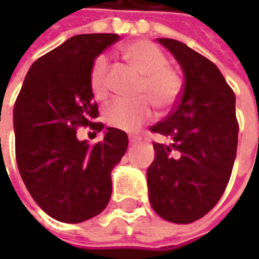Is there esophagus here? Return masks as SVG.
Returning a JSON list of instances; mask_svg holds the SVG:
<instances>
[{
    "mask_svg": "<svg viewBox=\"0 0 259 259\" xmlns=\"http://www.w3.org/2000/svg\"><path fill=\"white\" fill-rule=\"evenodd\" d=\"M128 138H130V144H133V145L137 144V143H140V140H141L138 135H130Z\"/></svg>",
    "mask_w": 259,
    "mask_h": 259,
    "instance_id": "1",
    "label": "esophagus"
}]
</instances>
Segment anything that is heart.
Here are the masks:
<instances>
[{"label": "heart", "instance_id": "heart-1", "mask_svg": "<svg viewBox=\"0 0 259 259\" xmlns=\"http://www.w3.org/2000/svg\"><path fill=\"white\" fill-rule=\"evenodd\" d=\"M121 53L130 65L141 73L138 95L147 96L160 109L171 108L183 89V79L177 70L168 66L165 53L148 40H135L121 49ZM109 63L105 56H98L89 73V86L96 99L108 95ZM147 98L134 101L118 99L104 109V121L109 126L135 131L153 118V105Z\"/></svg>", "mask_w": 259, "mask_h": 259}]
</instances>
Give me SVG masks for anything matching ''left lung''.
<instances>
[{"label": "left lung", "mask_w": 259, "mask_h": 259, "mask_svg": "<svg viewBox=\"0 0 259 259\" xmlns=\"http://www.w3.org/2000/svg\"><path fill=\"white\" fill-rule=\"evenodd\" d=\"M158 41L182 66L184 88L171 112L151 126L173 143L153 144L148 196L163 219L192 224L213 209L231 179L239 131L235 94L209 59L173 38Z\"/></svg>", "instance_id": "1"}]
</instances>
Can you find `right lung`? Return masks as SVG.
Masks as SVG:
<instances>
[{
	"mask_svg": "<svg viewBox=\"0 0 259 259\" xmlns=\"http://www.w3.org/2000/svg\"><path fill=\"white\" fill-rule=\"evenodd\" d=\"M119 40L98 33L70 37L31 65L14 105L15 160L27 190L46 213L66 224L99 214L112 193L111 171L128 137L106 128L104 140L79 141L76 130H104L89 86L94 60Z\"/></svg>",
	"mask_w": 259,
	"mask_h": 259,
	"instance_id": "obj_1",
	"label": "right lung"
}]
</instances>
